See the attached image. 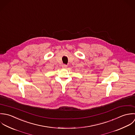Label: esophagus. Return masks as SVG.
Segmentation results:
<instances>
[{
	"label": "esophagus",
	"instance_id": "1",
	"mask_svg": "<svg viewBox=\"0 0 135 135\" xmlns=\"http://www.w3.org/2000/svg\"><path fill=\"white\" fill-rule=\"evenodd\" d=\"M61 67H62V68H67V66L66 65L63 64V65H62Z\"/></svg>",
	"mask_w": 135,
	"mask_h": 135
}]
</instances>
